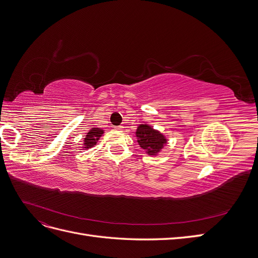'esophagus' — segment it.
I'll use <instances>...</instances> for the list:
<instances>
[{"mask_svg":"<svg viewBox=\"0 0 258 258\" xmlns=\"http://www.w3.org/2000/svg\"><path fill=\"white\" fill-rule=\"evenodd\" d=\"M122 128H123L122 126H116L115 130H122Z\"/></svg>","mask_w":258,"mask_h":258,"instance_id":"esophagus-1","label":"esophagus"}]
</instances>
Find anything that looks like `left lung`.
I'll return each mask as SVG.
<instances>
[{
  "label": "left lung",
  "mask_w": 258,
  "mask_h": 258,
  "mask_svg": "<svg viewBox=\"0 0 258 258\" xmlns=\"http://www.w3.org/2000/svg\"><path fill=\"white\" fill-rule=\"evenodd\" d=\"M136 136L138 138V143L141 146L146 154L156 156L167 144L168 140L161 132L155 130L147 123L139 124Z\"/></svg>",
  "instance_id": "obj_1"
}]
</instances>
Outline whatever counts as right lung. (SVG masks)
Returning <instances> with one entry per match:
<instances>
[{
    "label": "right lung",
    "mask_w": 258,
    "mask_h": 258,
    "mask_svg": "<svg viewBox=\"0 0 258 258\" xmlns=\"http://www.w3.org/2000/svg\"><path fill=\"white\" fill-rule=\"evenodd\" d=\"M103 130L100 129V128H92L88 131L87 136H86V138L84 139V148H90V147H93L97 142L99 141V139L101 138V136L103 135Z\"/></svg>",
    "instance_id": "1"
}]
</instances>
